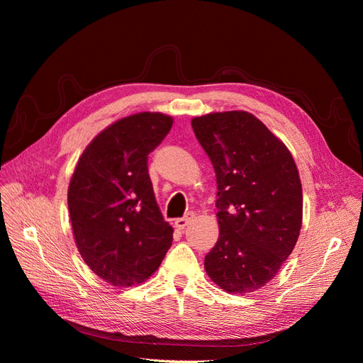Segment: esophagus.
Wrapping results in <instances>:
<instances>
[{
    "instance_id": "esophagus-1",
    "label": "esophagus",
    "mask_w": 363,
    "mask_h": 363,
    "mask_svg": "<svg viewBox=\"0 0 363 363\" xmlns=\"http://www.w3.org/2000/svg\"><path fill=\"white\" fill-rule=\"evenodd\" d=\"M194 219V213L192 212H188L186 213L183 218H179V219H175L174 221V225L177 227L179 230H183L186 225H188L191 221Z\"/></svg>"
}]
</instances>
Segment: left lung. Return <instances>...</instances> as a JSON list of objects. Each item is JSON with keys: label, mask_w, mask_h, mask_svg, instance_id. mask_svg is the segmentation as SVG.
Returning a JSON list of instances; mask_svg holds the SVG:
<instances>
[{"label": "left lung", "mask_w": 363, "mask_h": 363, "mask_svg": "<svg viewBox=\"0 0 363 363\" xmlns=\"http://www.w3.org/2000/svg\"><path fill=\"white\" fill-rule=\"evenodd\" d=\"M218 184L219 238L204 257L207 276L228 294L274 279L300 236L303 189L291 151L244 111L192 119Z\"/></svg>", "instance_id": "8db88e82"}]
</instances>
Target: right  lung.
Returning <instances> with one entry per match:
<instances>
[{
	"label": "right lung",
	"instance_id": "1",
	"mask_svg": "<svg viewBox=\"0 0 363 363\" xmlns=\"http://www.w3.org/2000/svg\"><path fill=\"white\" fill-rule=\"evenodd\" d=\"M172 123L159 112L125 116L96 135L75 164L68 188L75 245L113 286L145 281L172 244L147 164Z\"/></svg>",
	"mask_w": 363,
	"mask_h": 363
}]
</instances>
